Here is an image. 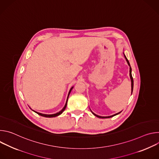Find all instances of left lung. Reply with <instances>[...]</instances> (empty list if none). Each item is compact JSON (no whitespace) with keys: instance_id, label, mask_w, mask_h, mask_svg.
<instances>
[{"instance_id":"1","label":"left lung","mask_w":159,"mask_h":159,"mask_svg":"<svg viewBox=\"0 0 159 159\" xmlns=\"http://www.w3.org/2000/svg\"><path fill=\"white\" fill-rule=\"evenodd\" d=\"M124 56H125V58H126V61H127L128 65L130 66V64H129V61L128 60V59L126 58V56H125V55H124ZM129 76H130V79H131V94H132V93H133V77H132V75H131V66L129 67ZM91 112H93V114L94 116H96V117H98V118H111V117H112V116H116V115L120 114V113L121 111L120 112L116 113V114H115V115H114L109 116H98V115L94 114V113L93 111H91Z\"/></svg>"}]
</instances>
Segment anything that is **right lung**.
<instances>
[{"instance_id": "1", "label": "right lung", "mask_w": 159, "mask_h": 159, "mask_svg": "<svg viewBox=\"0 0 159 159\" xmlns=\"http://www.w3.org/2000/svg\"><path fill=\"white\" fill-rule=\"evenodd\" d=\"M73 87H72L71 89H70V91H69V94H68V97H67V99H66V103H65V106L63 107V108L60 111H59L58 112H57V113H55V114H53V115H44V114H42V113H40V112H36V111H33L34 112H35L36 113H37L38 115H40V116H43V117H46V118H53V117H56V116H59L60 115H61V113L64 111V110L65 109V108H66V104H67V101H68V98H69V94H70V92H71V90H72V89H73Z\"/></svg>"}]
</instances>
